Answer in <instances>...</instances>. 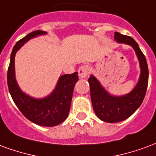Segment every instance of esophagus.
I'll list each match as a JSON object with an SVG mask.
<instances>
[{"label": "esophagus", "mask_w": 156, "mask_h": 156, "mask_svg": "<svg viewBox=\"0 0 156 156\" xmlns=\"http://www.w3.org/2000/svg\"><path fill=\"white\" fill-rule=\"evenodd\" d=\"M90 72V67L88 65H84L80 67L78 70L80 78H86Z\"/></svg>", "instance_id": "obj_1"}]
</instances>
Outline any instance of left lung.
Wrapping results in <instances>:
<instances>
[{
    "instance_id": "8db88e82",
    "label": "left lung",
    "mask_w": 156,
    "mask_h": 156,
    "mask_svg": "<svg viewBox=\"0 0 156 156\" xmlns=\"http://www.w3.org/2000/svg\"><path fill=\"white\" fill-rule=\"evenodd\" d=\"M115 40L119 43L131 45L135 50L140 62V76L136 87L129 94L115 96L109 94L98 80L90 75L88 81L93 109L99 119L108 123H115L126 120L140 106L145 98L149 80L146 59L136 41L130 36L119 32H115Z\"/></svg>"
}]
</instances>
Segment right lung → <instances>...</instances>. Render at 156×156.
Listing matches in <instances>:
<instances>
[{"label":"right lung","instance_id":"1","mask_svg":"<svg viewBox=\"0 0 156 156\" xmlns=\"http://www.w3.org/2000/svg\"><path fill=\"white\" fill-rule=\"evenodd\" d=\"M43 30H35L16 42L11 55L7 71V85L11 97L22 114L33 123L42 126H55L62 123L70 112L74 86L78 81V73L66 74L58 80L51 94L42 99H36L21 91L15 76V55L18 50L31 38L45 35Z\"/></svg>","mask_w":156,"mask_h":156}]
</instances>
